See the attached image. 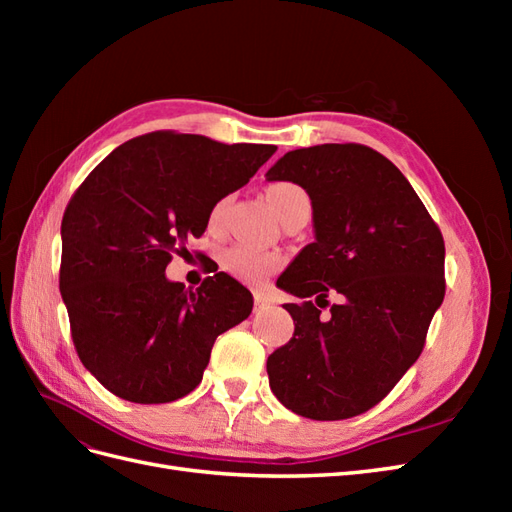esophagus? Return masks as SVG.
I'll list each match as a JSON object with an SVG mask.
<instances>
[{
  "label": "esophagus",
  "instance_id": "esophagus-1",
  "mask_svg": "<svg viewBox=\"0 0 512 512\" xmlns=\"http://www.w3.org/2000/svg\"><path fill=\"white\" fill-rule=\"evenodd\" d=\"M254 305H256L258 309H262V307L269 305V299H267L262 292H254Z\"/></svg>",
  "mask_w": 512,
  "mask_h": 512
}]
</instances>
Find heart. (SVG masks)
<instances>
[{"mask_svg": "<svg viewBox=\"0 0 512 512\" xmlns=\"http://www.w3.org/2000/svg\"><path fill=\"white\" fill-rule=\"evenodd\" d=\"M267 200L273 209L277 218H284L286 213L292 209H297L301 205H309V196L307 192L297 183L290 181H277L267 188ZM228 205V198L215 200L209 209V226H218L224 218V211ZM282 267V258L273 254V252H262L254 250L250 245H232L222 254V269L235 277V280L250 284V286H260L262 282H267L269 277Z\"/></svg>", "mask_w": 512, "mask_h": 512, "instance_id": "obj_1", "label": "heart"}]
</instances>
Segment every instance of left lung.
Here are the masks:
<instances>
[{
    "label": "left lung",
    "mask_w": 512,
    "mask_h": 512,
    "mask_svg": "<svg viewBox=\"0 0 512 512\" xmlns=\"http://www.w3.org/2000/svg\"><path fill=\"white\" fill-rule=\"evenodd\" d=\"M312 198L316 241L277 286L292 339L267 361L273 395L294 414L344 421L374 408L421 356L444 301V239L401 170L356 143L288 151L267 173ZM329 291L343 303L324 317Z\"/></svg>",
    "instance_id": "left-lung-1"
}]
</instances>
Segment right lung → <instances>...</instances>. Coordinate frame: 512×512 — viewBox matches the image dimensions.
Segmentation results:
<instances>
[{"mask_svg":"<svg viewBox=\"0 0 512 512\" xmlns=\"http://www.w3.org/2000/svg\"><path fill=\"white\" fill-rule=\"evenodd\" d=\"M275 145H224L160 130L106 156L61 220L59 290L81 363L113 395L168 404L203 380L220 333L252 314V292L215 271L196 290L166 280L209 209L250 181Z\"/></svg>","mask_w":512,"mask_h":512,"instance_id":"1","label":"right lung"}]
</instances>
